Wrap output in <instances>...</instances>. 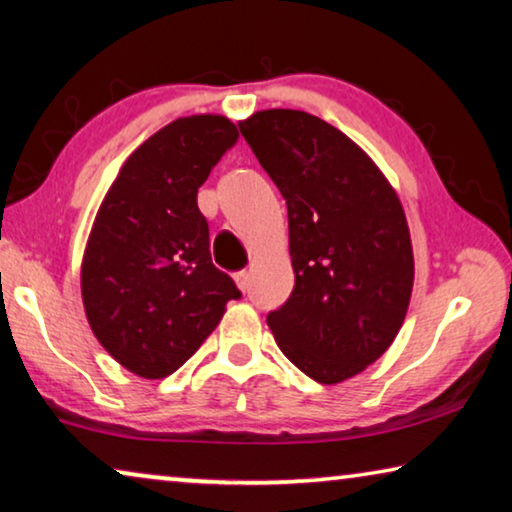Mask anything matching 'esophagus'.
<instances>
[{
    "label": "esophagus",
    "mask_w": 512,
    "mask_h": 512,
    "mask_svg": "<svg viewBox=\"0 0 512 512\" xmlns=\"http://www.w3.org/2000/svg\"><path fill=\"white\" fill-rule=\"evenodd\" d=\"M248 280H250L248 271H239V273H234V282H236V287L241 289V292H246V289H248Z\"/></svg>",
    "instance_id": "esophagus-1"
}]
</instances>
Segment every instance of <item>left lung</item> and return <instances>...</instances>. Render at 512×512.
Instances as JSON below:
<instances>
[{
    "instance_id": "8db88e82",
    "label": "left lung",
    "mask_w": 512,
    "mask_h": 512,
    "mask_svg": "<svg viewBox=\"0 0 512 512\" xmlns=\"http://www.w3.org/2000/svg\"><path fill=\"white\" fill-rule=\"evenodd\" d=\"M239 131L287 202L294 289L266 322L296 368L340 384L375 363L407 317L414 250L400 197L315 114L262 110Z\"/></svg>"
}]
</instances>
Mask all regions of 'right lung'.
Returning a JSON list of instances; mask_svg holds the SVG:
<instances>
[{
	"mask_svg": "<svg viewBox=\"0 0 512 512\" xmlns=\"http://www.w3.org/2000/svg\"><path fill=\"white\" fill-rule=\"evenodd\" d=\"M236 140L223 114L172 121L128 156L96 213L82 303L105 352L137 377L179 370L241 296L213 266L197 209V188Z\"/></svg>",
	"mask_w": 512,
	"mask_h": 512,
	"instance_id": "1",
	"label": "right lung"
}]
</instances>
